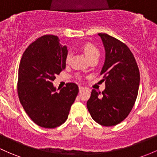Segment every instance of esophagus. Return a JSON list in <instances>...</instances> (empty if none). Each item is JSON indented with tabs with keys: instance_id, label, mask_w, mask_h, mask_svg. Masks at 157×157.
<instances>
[{
	"instance_id": "1",
	"label": "esophagus",
	"mask_w": 157,
	"mask_h": 157,
	"mask_svg": "<svg viewBox=\"0 0 157 157\" xmlns=\"http://www.w3.org/2000/svg\"><path fill=\"white\" fill-rule=\"evenodd\" d=\"M78 89H79V92H82L83 90H85V87H82V86H79L78 87Z\"/></svg>"
}]
</instances>
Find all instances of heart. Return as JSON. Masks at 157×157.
I'll use <instances>...</instances> for the list:
<instances>
[{
	"label": "heart",
	"mask_w": 157,
	"mask_h": 157,
	"mask_svg": "<svg viewBox=\"0 0 157 157\" xmlns=\"http://www.w3.org/2000/svg\"><path fill=\"white\" fill-rule=\"evenodd\" d=\"M82 50H83L84 53L86 55L88 60H91L93 58H98L99 57V52L98 48L97 47L94 46V45L90 44V43H86L82 46ZM72 57V54L70 52H69L67 55V58H66V61L67 63H68Z\"/></svg>",
	"instance_id": "heart-1"
}]
</instances>
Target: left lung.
<instances>
[{
	"label": "left lung",
	"instance_id": "8db88e82",
	"mask_svg": "<svg viewBox=\"0 0 157 157\" xmlns=\"http://www.w3.org/2000/svg\"><path fill=\"white\" fill-rule=\"evenodd\" d=\"M98 35L105 51L100 72L105 88L102 93L93 89L87 107L99 124L115 126L129 115L134 105L139 92V70L127 45L106 33Z\"/></svg>",
	"mask_w": 157,
	"mask_h": 157
}]
</instances>
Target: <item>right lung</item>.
Listing matches in <instances>:
<instances>
[{"instance_id":"add662e5","label":"right lung","mask_w":157,"mask_h":157,"mask_svg":"<svg viewBox=\"0 0 157 157\" xmlns=\"http://www.w3.org/2000/svg\"><path fill=\"white\" fill-rule=\"evenodd\" d=\"M67 47L55 35H44L26 48L18 67L17 84L20 102L28 115L41 127L55 128L67 121L78 94L75 83H67L59 92L55 75L66 67Z\"/></svg>"}]
</instances>
